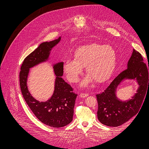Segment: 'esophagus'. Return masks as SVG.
Here are the masks:
<instances>
[{"instance_id":"34e87169","label":"esophagus","mask_w":149,"mask_h":149,"mask_svg":"<svg viewBox=\"0 0 149 149\" xmlns=\"http://www.w3.org/2000/svg\"><path fill=\"white\" fill-rule=\"evenodd\" d=\"M88 96V93H81L80 94H79V96L81 97H87V96Z\"/></svg>"}]
</instances>
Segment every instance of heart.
<instances>
[{
	"label": "heart",
	"instance_id": "1",
	"mask_svg": "<svg viewBox=\"0 0 149 149\" xmlns=\"http://www.w3.org/2000/svg\"><path fill=\"white\" fill-rule=\"evenodd\" d=\"M116 61V53L112 46L91 43L78 47L74 52V59L67 58L62 68L67 78L77 83L85 66L88 74L81 86L87 87L93 80L100 83L109 79L115 69Z\"/></svg>",
	"mask_w": 149,
	"mask_h": 149
}]
</instances>
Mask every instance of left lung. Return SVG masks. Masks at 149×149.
<instances>
[{
    "instance_id": "obj_1",
    "label": "left lung",
    "mask_w": 149,
    "mask_h": 149,
    "mask_svg": "<svg viewBox=\"0 0 149 149\" xmlns=\"http://www.w3.org/2000/svg\"><path fill=\"white\" fill-rule=\"evenodd\" d=\"M126 80H136L139 87L131 99L120 100L117 96V89ZM148 90L147 66L141 54L133 49L127 69L120 73L103 93L96 95L99 120L105 125L113 127L125 123L138 113Z\"/></svg>"
}]
</instances>
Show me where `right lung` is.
<instances>
[{
  "mask_svg": "<svg viewBox=\"0 0 149 149\" xmlns=\"http://www.w3.org/2000/svg\"><path fill=\"white\" fill-rule=\"evenodd\" d=\"M61 37L51 42H43L24 59L19 73L20 87L22 96L35 116L43 124L54 128L63 127L71 123L77 94L62 77L63 74V62L52 65L55 75L54 91L46 101L34 99L29 90L27 81L30 69L47 62L52 49L61 40Z\"/></svg>",
  "mask_w": 149,
  "mask_h": 149,
  "instance_id": "obj_1",
  "label": "right lung"
}]
</instances>
